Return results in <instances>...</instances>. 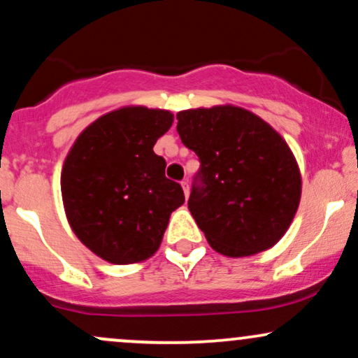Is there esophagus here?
<instances>
[{
    "label": "esophagus",
    "instance_id": "1",
    "mask_svg": "<svg viewBox=\"0 0 358 358\" xmlns=\"http://www.w3.org/2000/svg\"><path fill=\"white\" fill-rule=\"evenodd\" d=\"M182 188L185 192V196H188V193H190V185H188V180H182Z\"/></svg>",
    "mask_w": 358,
    "mask_h": 358
}]
</instances>
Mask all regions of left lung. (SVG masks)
I'll use <instances>...</instances> for the list:
<instances>
[{
  "label": "left lung",
  "instance_id": "left-lung-1",
  "mask_svg": "<svg viewBox=\"0 0 358 358\" xmlns=\"http://www.w3.org/2000/svg\"><path fill=\"white\" fill-rule=\"evenodd\" d=\"M182 143L199 156L188 208L217 252L244 257L285 236L301 196L286 141L268 122L234 106L176 114Z\"/></svg>",
  "mask_w": 358,
  "mask_h": 358
}]
</instances>
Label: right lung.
<instances>
[{"instance_id":"add662e5","label":"right lung","mask_w":358,"mask_h":358,"mask_svg":"<svg viewBox=\"0 0 358 358\" xmlns=\"http://www.w3.org/2000/svg\"><path fill=\"white\" fill-rule=\"evenodd\" d=\"M168 110L124 108L92 122L62 170V196L72 231L94 254L131 264L153 256L170 213L185 202L153 151L170 129Z\"/></svg>"}]
</instances>
